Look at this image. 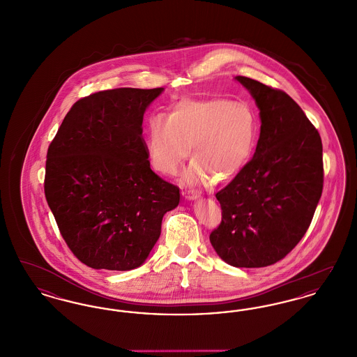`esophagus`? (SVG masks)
<instances>
[{
	"label": "esophagus",
	"instance_id": "1",
	"mask_svg": "<svg viewBox=\"0 0 357 357\" xmlns=\"http://www.w3.org/2000/svg\"><path fill=\"white\" fill-rule=\"evenodd\" d=\"M182 194L187 199H197L199 197V194L195 190H185V191H182Z\"/></svg>",
	"mask_w": 357,
	"mask_h": 357
}]
</instances>
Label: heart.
Returning <instances> with one entry per match:
<instances>
[{
	"label": "heart",
	"instance_id": "obj_1",
	"mask_svg": "<svg viewBox=\"0 0 357 357\" xmlns=\"http://www.w3.org/2000/svg\"><path fill=\"white\" fill-rule=\"evenodd\" d=\"M258 136V118L246 102L215 98L183 99L166 119L149 121L146 143L153 167L166 175L182 169L190 153L194 163L185 174L192 185H210L236 176L250 159Z\"/></svg>",
	"mask_w": 357,
	"mask_h": 357
}]
</instances>
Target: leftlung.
Masks as SVG:
<instances>
[{
	"instance_id": "8db88e82",
	"label": "left lung",
	"mask_w": 357,
	"mask_h": 357,
	"mask_svg": "<svg viewBox=\"0 0 357 357\" xmlns=\"http://www.w3.org/2000/svg\"><path fill=\"white\" fill-rule=\"evenodd\" d=\"M259 108L255 156L220 190L222 221L210 242L237 268L269 266L305 236L324 186L323 143L287 92L237 76Z\"/></svg>"
}]
</instances>
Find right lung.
Wrapping results in <instances>:
<instances>
[{"label": "right lung", "mask_w": 357, "mask_h": 357, "mask_svg": "<svg viewBox=\"0 0 357 357\" xmlns=\"http://www.w3.org/2000/svg\"><path fill=\"white\" fill-rule=\"evenodd\" d=\"M163 88H115L75 102L53 137L47 202L73 255L92 269L140 266L160 236L179 187L156 175L143 115Z\"/></svg>", "instance_id": "1"}]
</instances>
